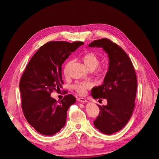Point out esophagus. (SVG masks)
<instances>
[{"label":"esophagus","instance_id":"1","mask_svg":"<svg viewBox=\"0 0 159 159\" xmlns=\"http://www.w3.org/2000/svg\"><path fill=\"white\" fill-rule=\"evenodd\" d=\"M78 100L81 102H87V100L84 98H78Z\"/></svg>","mask_w":159,"mask_h":159}]
</instances>
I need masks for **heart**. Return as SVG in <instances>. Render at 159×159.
<instances>
[{
  "instance_id": "1",
  "label": "heart",
  "mask_w": 159,
  "mask_h": 159,
  "mask_svg": "<svg viewBox=\"0 0 159 159\" xmlns=\"http://www.w3.org/2000/svg\"><path fill=\"white\" fill-rule=\"evenodd\" d=\"M81 59L87 69H89L90 70H95L100 63V59L99 57L93 52H88L84 54L81 57ZM69 65L70 62L67 63L65 66L64 74L65 75L66 74L67 69L69 68ZM97 73L98 75H104V74L105 73V70L103 68H99ZM90 86H91V84L89 81H80L75 83L72 87L78 93L83 94L86 92L87 89L90 87Z\"/></svg>"
}]
</instances>
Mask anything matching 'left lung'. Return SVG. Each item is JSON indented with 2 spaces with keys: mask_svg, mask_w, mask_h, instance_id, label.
<instances>
[{
  "mask_svg": "<svg viewBox=\"0 0 159 159\" xmlns=\"http://www.w3.org/2000/svg\"><path fill=\"white\" fill-rule=\"evenodd\" d=\"M89 47H102L108 54L109 70L103 84L94 87V99L103 98L107 105H98L100 113L94 125L100 132L111 134L127 124L134 108L137 80L133 63L124 50L108 39L94 41Z\"/></svg>",
  "mask_w": 159,
  "mask_h": 159,
  "instance_id": "8db88e82",
  "label": "left lung"
}]
</instances>
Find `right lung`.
<instances>
[{"instance_id": "1", "label": "right lung", "mask_w": 159, "mask_h": 159, "mask_svg": "<svg viewBox=\"0 0 159 159\" xmlns=\"http://www.w3.org/2000/svg\"><path fill=\"white\" fill-rule=\"evenodd\" d=\"M84 44L47 43L36 52L22 75L19 89L23 114L29 124L42 134L52 136L61 130L66 123L68 109L76 100L73 95L68 94L56 101L50 94L62 87L63 63Z\"/></svg>"}]
</instances>
